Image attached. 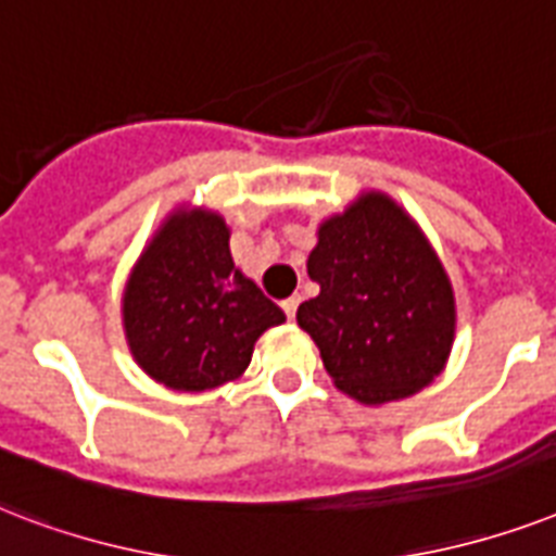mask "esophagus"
Segmentation results:
<instances>
[{"label":"esophagus","mask_w":556,"mask_h":556,"mask_svg":"<svg viewBox=\"0 0 556 556\" xmlns=\"http://www.w3.org/2000/svg\"><path fill=\"white\" fill-rule=\"evenodd\" d=\"M299 295H290V299H287V301H281V307H283V313H287V318H290V321H292V318H295V309H299Z\"/></svg>","instance_id":"1"}]
</instances>
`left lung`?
<instances>
[{
	"label": "left lung",
	"mask_w": 556,
	"mask_h": 556,
	"mask_svg": "<svg viewBox=\"0 0 556 556\" xmlns=\"http://www.w3.org/2000/svg\"><path fill=\"white\" fill-rule=\"evenodd\" d=\"M307 275L316 299L295 313L330 380L363 406L426 389L455 342V290L424 229L397 200L363 191L318 223Z\"/></svg>",
	"instance_id": "left-lung-1"
}]
</instances>
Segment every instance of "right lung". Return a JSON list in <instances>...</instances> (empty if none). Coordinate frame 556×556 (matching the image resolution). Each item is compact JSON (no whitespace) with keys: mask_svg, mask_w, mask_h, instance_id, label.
<instances>
[{"mask_svg":"<svg viewBox=\"0 0 556 556\" xmlns=\"http://www.w3.org/2000/svg\"><path fill=\"white\" fill-rule=\"evenodd\" d=\"M226 217L179 205L132 264L122 325L132 359L174 391H208L238 380L264 330L287 321L231 261Z\"/></svg>","mask_w":556,"mask_h":556,"instance_id":"add662e5","label":"right lung"}]
</instances>
